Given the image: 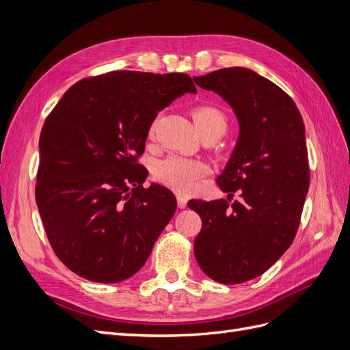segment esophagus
Listing matches in <instances>:
<instances>
[{"instance_id":"esophagus-1","label":"esophagus","mask_w":350,"mask_h":350,"mask_svg":"<svg viewBox=\"0 0 350 350\" xmlns=\"http://www.w3.org/2000/svg\"><path fill=\"white\" fill-rule=\"evenodd\" d=\"M176 201H178V207L179 208H185L187 207V198L184 196H178Z\"/></svg>"}]
</instances>
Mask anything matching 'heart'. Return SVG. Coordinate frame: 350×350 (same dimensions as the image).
<instances>
[{"mask_svg":"<svg viewBox=\"0 0 350 350\" xmlns=\"http://www.w3.org/2000/svg\"><path fill=\"white\" fill-rule=\"evenodd\" d=\"M191 116L198 134L208 131L217 133L219 135L226 130V115L213 105H198L191 109ZM154 134V124L150 126L149 135ZM210 169L206 162L198 159H189L184 156L172 154L161 159L153 165L152 174L159 184H162L172 191L179 194L194 193L200 181L207 176Z\"/></svg>","mask_w":350,"mask_h":350,"instance_id":"1","label":"heart"}]
</instances>
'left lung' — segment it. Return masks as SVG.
Returning <instances> with one entry per match:
<instances>
[{
  "label": "left lung",
  "mask_w": 350,
  "mask_h": 350,
  "mask_svg": "<svg viewBox=\"0 0 350 350\" xmlns=\"http://www.w3.org/2000/svg\"><path fill=\"white\" fill-rule=\"evenodd\" d=\"M194 80L220 94L241 126L216 179L228 200L188 201L203 224L194 254L210 279L243 283L269 270L298 232L310 187L304 121L288 93L248 68H221ZM237 191L241 200L230 204Z\"/></svg>",
  "instance_id": "8db88e82"
}]
</instances>
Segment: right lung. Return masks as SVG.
Listing matches in <instances>:
<instances>
[{"label":"right lung","instance_id":"obj_1","mask_svg":"<svg viewBox=\"0 0 350 350\" xmlns=\"http://www.w3.org/2000/svg\"><path fill=\"white\" fill-rule=\"evenodd\" d=\"M187 92L197 89L184 72L109 71L72 84L46 116L36 204L55 256L80 278H131L172 219L175 196L143 187L139 159L159 111Z\"/></svg>","mask_w":350,"mask_h":350}]
</instances>
